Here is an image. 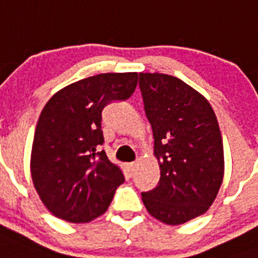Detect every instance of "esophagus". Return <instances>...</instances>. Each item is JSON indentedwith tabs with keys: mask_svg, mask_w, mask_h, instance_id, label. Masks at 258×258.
I'll use <instances>...</instances> for the list:
<instances>
[{
	"mask_svg": "<svg viewBox=\"0 0 258 258\" xmlns=\"http://www.w3.org/2000/svg\"><path fill=\"white\" fill-rule=\"evenodd\" d=\"M135 167H137V165H135V163H127V165H124L125 175L128 176V178H131L134 174V171H135Z\"/></svg>",
	"mask_w": 258,
	"mask_h": 258,
	"instance_id": "obj_1",
	"label": "esophagus"
}]
</instances>
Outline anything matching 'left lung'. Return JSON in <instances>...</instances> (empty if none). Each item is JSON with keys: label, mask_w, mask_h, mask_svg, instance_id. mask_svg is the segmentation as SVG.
Instances as JSON below:
<instances>
[{"label": "left lung", "mask_w": 258, "mask_h": 258, "mask_svg": "<svg viewBox=\"0 0 258 258\" xmlns=\"http://www.w3.org/2000/svg\"><path fill=\"white\" fill-rule=\"evenodd\" d=\"M161 178L142 192L147 212L180 225L208 212L224 179V146L212 105L180 79L139 74Z\"/></svg>", "instance_id": "obj_1"}]
</instances>
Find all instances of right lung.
I'll return each instance as SVG.
<instances>
[{
  "label": "right lung",
  "instance_id": "1",
  "mask_svg": "<svg viewBox=\"0 0 258 258\" xmlns=\"http://www.w3.org/2000/svg\"><path fill=\"white\" fill-rule=\"evenodd\" d=\"M137 84V72L96 75L60 89L42 108L30 174L40 200L57 218L92 221L124 182L121 170L100 150L101 112L109 103L128 99Z\"/></svg>",
  "mask_w": 258,
  "mask_h": 258
}]
</instances>
